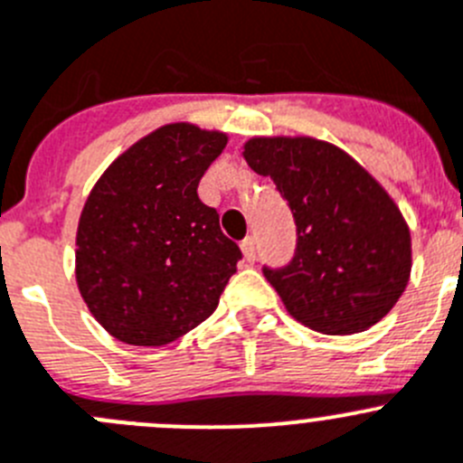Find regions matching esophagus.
<instances>
[{"instance_id": "esophagus-1", "label": "esophagus", "mask_w": 463, "mask_h": 463, "mask_svg": "<svg viewBox=\"0 0 463 463\" xmlns=\"http://www.w3.org/2000/svg\"><path fill=\"white\" fill-rule=\"evenodd\" d=\"M241 250H243V260L248 261V264H252L254 257H257V245H254L252 236H248V239L241 241Z\"/></svg>"}]
</instances>
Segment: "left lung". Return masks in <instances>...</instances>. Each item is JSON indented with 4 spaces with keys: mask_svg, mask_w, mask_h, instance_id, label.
<instances>
[{
    "mask_svg": "<svg viewBox=\"0 0 463 463\" xmlns=\"http://www.w3.org/2000/svg\"><path fill=\"white\" fill-rule=\"evenodd\" d=\"M243 158L270 176L296 220L289 266L264 269L307 328L354 335L395 307L411 278V232L395 199L346 151L315 137H252Z\"/></svg>",
    "mask_w": 463,
    "mask_h": 463,
    "instance_id": "1",
    "label": "left lung"
}]
</instances>
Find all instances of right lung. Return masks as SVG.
<instances>
[{"mask_svg": "<svg viewBox=\"0 0 463 463\" xmlns=\"http://www.w3.org/2000/svg\"><path fill=\"white\" fill-rule=\"evenodd\" d=\"M227 135L167 124L137 139L84 202L75 278L89 312L118 342L163 346L209 319L241 250L197 185Z\"/></svg>", "mask_w": 463, "mask_h": 463, "instance_id": "right-lung-1", "label": "right lung"}]
</instances>
